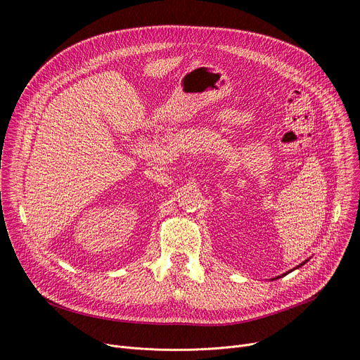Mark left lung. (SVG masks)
Returning a JSON list of instances; mask_svg holds the SVG:
<instances>
[{"mask_svg":"<svg viewBox=\"0 0 360 360\" xmlns=\"http://www.w3.org/2000/svg\"><path fill=\"white\" fill-rule=\"evenodd\" d=\"M305 262H308V259H307ZM305 262H302V264H300V266H304V264H305ZM300 266H297V267H300ZM297 267H296V269H297Z\"/></svg>","mask_w":360,"mask_h":360,"instance_id":"1","label":"left lung"}]
</instances>
